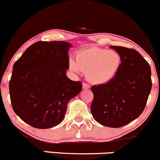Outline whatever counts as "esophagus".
<instances>
[{
	"mask_svg": "<svg viewBox=\"0 0 160 160\" xmlns=\"http://www.w3.org/2000/svg\"><path fill=\"white\" fill-rule=\"evenodd\" d=\"M82 88H83V89H89L90 85H88V84H86V83H83L82 84Z\"/></svg>",
	"mask_w": 160,
	"mask_h": 160,
	"instance_id": "1",
	"label": "esophagus"
}]
</instances>
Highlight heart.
Returning <instances> with one entry per match:
<instances>
[{
    "instance_id": "b5f03b06",
    "label": "heart",
    "mask_w": 160,
    "mask_h": 160,
    "mask_svg": "<svg viewBox=\"0 0 160 160\" xmlns=\"http://www.w3.org/2000/svg\"><path fill=\"white\" fill-rule=\"evenodd\" d=\"M75 58L69 60V70L75 74L83 72L88 81L94 85H104L113 79L122 61L119 52L98 48L80 50Z\"/></svg>"
}]
</instances>
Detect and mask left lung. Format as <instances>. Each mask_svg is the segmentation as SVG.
I'll return each instance as SVG.
<instances>
[{"label": "left lung", "instance_id": "left-lung-1", "mask_svg": "<svg viewBox=\"0 0 160 160\" xmlns=\"http://www.w3.org/2000/svg\"><path fill=\"white\" fill-rule=\"evenodd\" d=\"M110 48L121 55V68L108 83L91 88L94 99L91 111L98 123L119 128L142 113L151 91V69L135 50L119 46Z\"/></svg>", "mask_w": 160, "mask_h": 160}]
</instances>
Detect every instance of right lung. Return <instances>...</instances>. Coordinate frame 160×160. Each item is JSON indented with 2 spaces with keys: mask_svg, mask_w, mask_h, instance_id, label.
<instances>
[{
  "mask_svg": "<svg viewBox=\"0 0 160 160\" xmlns=\"http://www.w3.org/2000/svg\"><path fill=\"white\" fill-rule=\"evenodd\" d=\"M72 47L66 41H38L14 63L9 84L12 109L34 128L61 123L69 101L82 91V82L66 74Z\"/></svg>",
  "mask_w": 160,
  "mask_h": 160,
  "instance_id": "obj_1",
  "label": "right lung"
}]
</instances>
